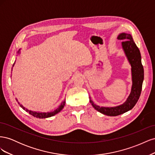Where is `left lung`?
Masks as SVG:
<instances>
[{
	"label": "left lung",
	"mask_w": 155,
	"mask_h": 155,
	"mask_svg": "<svg viewBox=\"0 0 155 155\" xmlns=\"http://www.w3.org/2000/svg\"><path fill=\"white\" fill-rule=\"evenodd\" d=\"M117 39L123 41L121 43V46L131 66L133 85L130 94L123 104L112 107L98 106L94 103L91 100V97H89L91 104L96 110L101 112V114L110 116H118L133 109L137 103L141 94L144 78V71L141 61V54L137 46L134 42L132 36L129 34L121 33L117 37Z\"/></svg>",
	"instance_id": "obj_1"
}]
</instances>
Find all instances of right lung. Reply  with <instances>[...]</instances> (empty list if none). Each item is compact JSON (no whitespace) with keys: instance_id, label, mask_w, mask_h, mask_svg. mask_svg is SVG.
Returning <instances> with one entry per match:
<instances>
[{"instance_id":"right-lung-1","label":"right lung","mask_w":155,"mask_h":155,"mask_svg":"<svg viewBox=\"0 0 155 155\" xmlns=\"http://www.w3.org/2000/svg\"><path fill=\"white\" fill-rule=\"evenodd\" d=\"M21 52V49L18 50V54H19ZM14 64H15V63H13V67L14 66ZM16 100L18 102V105H19L21 106V107H22L23 109L25 110L26 112H28L29 114H30L31 115H32L34 117H36V118H50V117L51 116H53L54 115H55L56 114H58V112H59L61 110L63 109L64 106L65 105V102H66V101H65V100L61 104V105L59 106V107L58 108V109H56L55 110H54V111H51V112H35V111H32L31 110H28V109H26V108H25L24 106H23L22 105L20 104V103L18 101L17 99L16 98Z\"/></svg>"}]
</instances>
